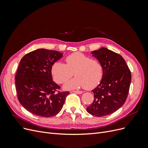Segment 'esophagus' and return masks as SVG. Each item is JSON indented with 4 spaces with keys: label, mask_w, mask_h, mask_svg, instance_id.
I'll return each instance as SVG.
<instances>
[{
    "label": "esophagus",
    "mask_w": 148,
    "mask_h": 148,
    "mask_svg": "<svg viewBox=\"0 0 148 148\" xmlns=\"http://www.w3.org/2000/svg\"><path fill=\"white\" fill-rule=\"evenodd\" d=\"M71 92H75V93H77V94H82L83 92L81 91H71Z\"/></svg>",
    "instance_id": "obj_1"
}]
</instances>
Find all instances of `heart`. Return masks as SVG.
<instances>
[{
	"mask_svg": "<svg viewBox=\"0 0 148 148\" xmlns=\"http://www.w3.org/2000/svg\"><path fill=\"white\" fill-rule=\"evenodd\" d=\"M65 64L56 62L52 65L53 79L59 84L66 82L72 76L75 78L64 85L66 89L82 87L91 89L100 83L103 76V67L100 62L80 52H75L65 58Z\"/></svg>",
	"mask_w": 148,
	"mask_h": 148,
	"instance_id": "1",
	"label": "heart"
}]
</instances>
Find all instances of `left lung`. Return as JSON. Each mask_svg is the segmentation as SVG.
<instances>
[{"instance_id": "1", "label": "left lung", "mask_w": 148, "mask_h": 148, "mask_svg": "<svg viewBox=\"0 0 148 148\" xmlns=\"http://www.w3.org/2000/svg\"><path fill=\"white\" fill-rule=\"evenodd\" d=\"M103 67L102 78L94 89L95 96L87 112L96 117L115 112L126 101L130 86L132 75L123 58L108 49L101 47L91 52Z\"/></svg>"}]
</instances>
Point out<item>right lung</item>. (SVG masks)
<instances>
[{"label":"right lung","mask_w":148,"mask_h":148,"mask_svg":"<svg viewBox=\"0 0 148 148\" xmlns=\"http://www.w3.org/2000/svg\"><path fill=\"white\" fill-rule=\"evenodd\" d=\"M63 57L57 51L39 49L20 60L15 75L18 99L31 114L50 117L59 113L69 91H57L60 87L52 81V66Z\"/></svg>","instance_id":"right-lung-1"}]
</instances>
